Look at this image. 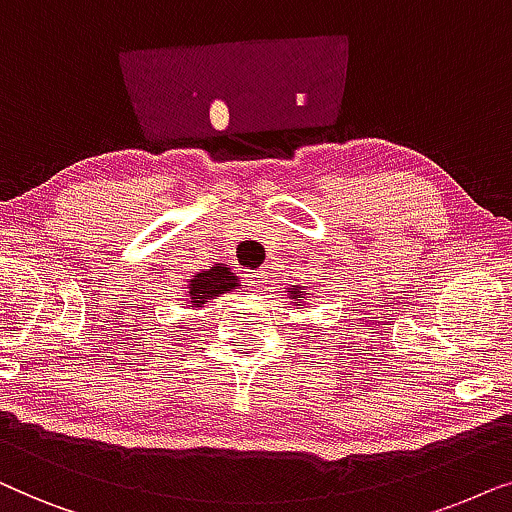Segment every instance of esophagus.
<instances>
[{"label": "esophagus", "mask_w": 512, "mask_h": 512, "mask_svg": "<svg viewBox=\"0 0 512 512\" xmlns=\"http://www.w3.org/2000/svg\"><path fill=\"white\" fill-rule=\"evenodd\" d=\"M245 278H248V283L252 285V288H262V285L267 283V271H264V269L245 271Z\"/></svg>", "instance_id": "1"}]
</instances>
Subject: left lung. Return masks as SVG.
Listing matches in <instances>:
<instances>
[{
  "label": "left lung",
  "mask_w": 512,
  "mask_h": 512,
  "mask_svg": "<svg viewBox=\"0 0 512 512\" xmlns=\"http://www.w3.org/2000/svg\"><path fill=\"white\" fill-rule=\"evenodd\" d=\"M292 292H295V295H292V297H297V295H299V292H297V290H295V288H292Z\"/></svg>",
  "instance_id": "8db88e82"
}]
</instances>
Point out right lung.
<instances>
[{
	"mask_svg": "<svg viewBox=\"0 0 512 512\" xmlns=\"http://www.w3.org/2000/svg\"><path fill=\"white\" fill-rule=\"evenodd\" d=\"M189 297L196 306L206 304V299L220 297L222 292L236 288V276L231 274L227 267H213L203 274L194 276L192 283H189Z\"/></svg>",
	"mask_w": 512,
	"mask_h": 512,
	"instance_id": "1",
	"label": "right lung"
}]
</instances>
